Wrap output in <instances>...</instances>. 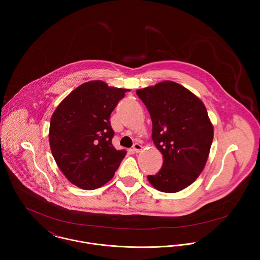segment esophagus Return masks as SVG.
<instances>
[{
	"mask_svg": "<svg viewBox=\"0 0 260 260\" xmlns=\"http://www.w3.org/2000/svg\"><path fill=\"white\" fill-rule=\"evenodd\" d=\"M142 145H140L139 143H135L134 145H133V150H134V152H136V153H139L141 150H142Z\"/></svg>",
	"mask_w": 260,
	"mask_h": 260,
	"instance_id": "1",
	"label": "esophagus"
}]
</instances>
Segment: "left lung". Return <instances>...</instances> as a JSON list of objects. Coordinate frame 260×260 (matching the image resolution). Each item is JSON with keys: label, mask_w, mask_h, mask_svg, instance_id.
Segmentation results:
<instances>
[{"label": "left lung", "mask_w": 260, "mask_h": 260, "mask_svg": "<svg viewBox=\"0 0 260 260\" xmlns=\"http://www.w3.org/2000/svg\"><path fill=\"white\" fill-rule=\"evenodd\" d=\"M152 120V140L163 165L150 184L165 193L191 185L202 172L213 140V126L203 102L185 87L164 81L136 91Z\"/></svg>", "instance_id": "1"}]
</instances>
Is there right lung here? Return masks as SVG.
Returning <instances> with one entry per match:
<instances>
[{
  "mask_svg": "<svg viewBox=\"0 0 260 260\" xmlns=\"http://www.w3.org/2000/svg\"><path fill=\"white\" fill-rule=\"evenodd\" d=\"M127 89L90 81L77 87L57 107L50 122L53 157L67 179L85 190L110 181L126 155L112 145L110 115Z\"/></svg>",
  "mask_w": 260,
  "mask_h": 260,
  "instance_id": "1",
  "label": "right lung"
}]
</instances>
